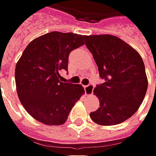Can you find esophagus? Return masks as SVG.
I'll use <instances>...</instances> for the list:
<instances>
[{
    "label": "esophagus",
    "mask_w": 156,
    "mask_h": 156,
    "mask_svg": "<svg viewBox=\"0 0 156 156\" xmlns=\"http://www.w3.org/2000/svg\"><path fill=\"white\" fill-rule=\"evenodd\" d=\"M84 88H85V93L87 94V95H92V93H93V89H94V85H92V84H89V85H85L84 86Z\"/></svg>",
    "instance_id": "esophagus-1"
}]
</instances>
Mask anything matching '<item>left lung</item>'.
<instances>
[{
	"instance_id": "obj_1",
	"label": "left lung",
	"mask_w": 156,
	"mask_h": 156,
	"mask_svg": "<svg viewBox=\"0 0 156 156\" xmlns=\"http://www.w3.org/2000/svg\"><path fill=\"white\" fill-rule=\"evenodd\" d=\"M85 45L105 82L97 85L94 94L99 107L91 119L103 126L117 125L138 110L147 89L145 65L140 54L117 37L85 36Z\"/></svg>"
}]
</instances>
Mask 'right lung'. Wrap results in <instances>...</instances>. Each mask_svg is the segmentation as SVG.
Listing matches in <instances>:
<instances>
[{"mask_svg":"<svg viewBox=\"0 0 156 156\" xmlns=\"http://www.w3.org/2000/svg\"><path fill=\"white\" fill-rule=\"evenodd\" d=\"M85 36L53 31L28 44L16 66V85L25 110L46 125L64 124L85 90L81 85L61 82L68 71L71 51L85 44Z\"/></svg>","mask_w":156,"mask_h":156,"instance_id":"obj_1","label":"right lung"}]
</instances>
